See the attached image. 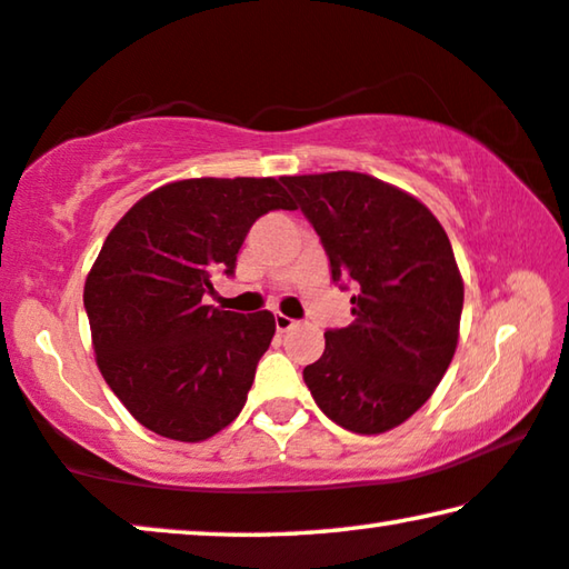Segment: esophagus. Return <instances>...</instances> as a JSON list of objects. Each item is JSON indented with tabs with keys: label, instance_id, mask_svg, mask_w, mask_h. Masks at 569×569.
<instances>
[{
	"label": "esophagus",
	"instance_id": "1",
	"mask_svg": "<svg viewBox=\"0 0 569 569\" xmlns=\"http://www.w3.org/2000/svg\"><path fill=\"white\" fill-rule=\"evenodd\" d=\"M296 325V321L291 317H286V313H276V329L278 332H288Z\"/></svg>",
	"mask_w": 569,
	"mask_h": 569
}]
</instances>
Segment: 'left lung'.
I'll list each match as a JSON object with an SVG mask.
<instances>
[{
    "label": "left lung",
    "mask_w": 569,
    "mask_h": 569,
    "mask_svg": "<svg viewBox=\"0 0 569 569\" xmlns=\"http://www.w3.org/2000/svg\"><path fill=\"white\" fill-rule=\"evenodd\" d=\"M329 256L352 281L350 327L327 329L303 383L329 419L383 435L417 413L455 358L465 286L439 219L396 186L355 171L283 176Z\"/></svg>",
    "instance_id": "left-lung-1"
}]
</instances>
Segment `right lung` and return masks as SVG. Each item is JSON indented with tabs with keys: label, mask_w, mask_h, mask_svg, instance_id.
I'll use <instances>...</instances> for the list:
<instances>
[{
	"label": "right lung",
	"mask_w": 569,
	"mask_h": 569,
	"mask_svg": "<svg viewBox=\"0 0 569 569\" xmlns=\"http://www.w3.org/2000/svg\"><path fill=\"white\" fill-rule=\"evenodd\" d=\"M296 209L278 178H186L142 197L101 244L83 286L91 345L107 386L142 427L203 442L237 419L270 311L203 303L211 273H234L258 217Z\"/></svg>",
	"instance_id": "obj_1"
}]
</instances>
